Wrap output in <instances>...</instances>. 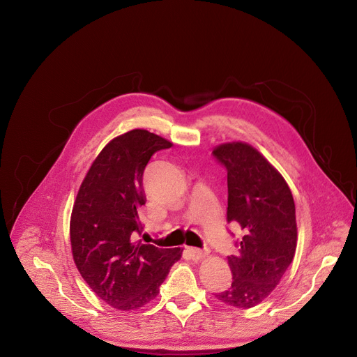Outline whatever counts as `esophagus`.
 <instances>
[{
  "label": "esophagus",
  "instance_id": "34e87169",
  "mask_svg": "<svg viewBox=\"0 0 357 357\" xmlns=\"http://www.w3.org/2000/svg\"><path fill=\"white\" fill-rule=\"evenodd\" d=\"M188 254L192 259H202L209 254V251L208 250H198V248H188Z\"/></svg>",
  "mask_w": 357,
  "mask_h": 357
}]
</instances>
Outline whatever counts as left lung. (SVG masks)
<instances>
[{
	"label": "left lung",
	"instance_id": "obj_1",
	"mask_svg": "<svg viewBox=\"0 0 357 357\" xmlns=\"http://www.w3.org/2000/svg\"><path fill=\"white\" fill-rule=\"evenodd\" d=\"M227 169V222L244 229L228 257L231 286L215 297L236 308L259 304L275 289L297 247L296 206L290 188L252 146L234 142L212 152Z\"/></svg>",
	"mask_w": 357,
	"mask_h": 357
}]
</instances>
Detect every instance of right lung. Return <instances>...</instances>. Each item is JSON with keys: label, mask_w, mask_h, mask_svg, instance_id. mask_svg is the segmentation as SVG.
<instances>
[{"label": "right lung", "mask_w": 357, "mask_h": 357, "mask_svg": "<svg viewBox=\"0 0 357 357\" xmlns=\"http://www.w3.org/2000/svg\"><path fill=\"white\" fill-rule=\"evenodd\" d=\"M171 142L144 129L114 137L103 148L79 189L71 212L70 240L77 270L89 287L117 310L152 301L179 248L135 243L144 225V172L151 158Z\"/></svg>", "instance_id": "add662e5"}]
</instances>
